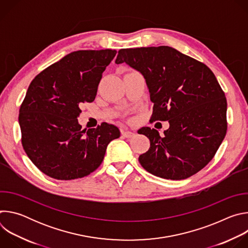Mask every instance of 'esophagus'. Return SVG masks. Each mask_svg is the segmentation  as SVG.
Returning a JSON list of instances; mask_svg holds the SVG:
<instances>
[{"label": "esophagus", "instance_id": "34e87169", "mask_svg": "<svg viewBox=\"0 0 248 248\" xmlns=\"http://www.w3.org/2000/svg\"><path fill=\"white\" fill-rule=\"evenodd\" d=\"M122 134H123V136H124V137H126V138H130V137H132V136L135 135L134 132L129 131V130H123V131H122Z\"/></svg>", "mask_w": 248, "mask_h": 248}]
</instances>
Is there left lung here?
Returning a JSON list of instances; mask_svg holds the SVG:
<instances>
[{
  "label": "left lung",
  "instance_id": "8db88e82",
  "mask_svg": "<svg viewBox=\"0 0 248 248\" xmlns=\"http://www.w3.org/2000/svg\"><path fill=\"white\" fill-rule=\"evenodd\" d=\"M125 62L145 78L153 102L151 121H169L161 137L142 127L149 150L138 158L150 173L185 180L215 156L227 132V99L215 75L203 62L169 46L122 49L116 63Z\"/></svg>",
  "mask_w": 248,
  "mask_h": 248
}]
</instances>
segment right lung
Segmentation results:
<instances>
[{
	"instance_id": "1",
	"label": "right lung",
	"mask_w": 248,
	"mask_h": 248,
	"mask_svg": "<svg viewBox=\"0 0 248 248\" xmlns=\"http://www.w3.org/2000/svg\"><path fill=\"white\" fill-rule=\"evenodd\" d=\"M116 50H80L51 64L31 81L20 106L21 143L31 162L53 179H80L102 163L120 129L107 123L81 129L80 106L94 101Z\"/></svg>"
}]
</instances>
